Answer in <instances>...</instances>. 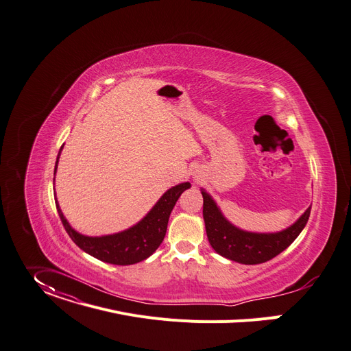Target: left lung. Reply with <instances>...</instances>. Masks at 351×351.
<instances>
[{"label":"left lung","mask_w":351,"mask_h":351,"mask_svg":"<svg viewBox=\"0 0 351 351\" xmlns=\"http://www.w3.org/2000/svg\"><path fill=\"white\" fill-rule=\"evenodd\" d=\"M202 195L203 218L210 245L221 256L242 265H259L276 258L301 234L311 214L309 206L293 226L278 232H249L231 224L204 189H202Z\"/></svg>","instance_id":"left-lung-1"}]
</instances>
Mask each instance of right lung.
<instances>
[{"instance_id":"right-lung-1","label":"right lung","mask_w":351,"mask_h":351,"mask_svg":"<svg viewBox=\"0 0 351 351\" xmlns=\"http://www.w3.org/2000/svg\"><path fill=\"white\" fill-rule=\"evenodd\" d=\"M61 149L62 147L60 148L57 155L54 175L57 171V164H58ZM190 186L192 184L189 182H184L171 187L147 213V215L137 222L136 226L112 235H102V237L82 235L69 224V221L66 219L64 214H62L57 203V199H56V207L61 218L62 226H64L67 234L78 247H81L88 254H90V256L97 258L105 263L127 266V265H134L141 261H145L158 249V246L162 243L167 234L169 215L178 199L180 197V195Z\"/></svg>"}]
</instances>
